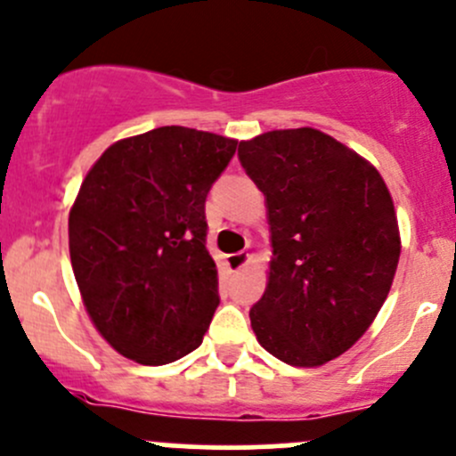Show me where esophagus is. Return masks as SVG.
<instances>
[{
	"label": "esophagus",
	"instance_id": "esophagus-1",
	"mask_svg": "<svg viewBox=\"0 0 456 456\" xmlns=\"http://www.w3.org/2000/svg\"><path fill=\"white\" fill-rule=\"evenodd\" d=\"M247 262H248L247 251H238V253H232V256H227V266L232 268V271H240Z\"/></svg>",
	"mask_w": 456,
	"mask_h": 456
}]
</instances>
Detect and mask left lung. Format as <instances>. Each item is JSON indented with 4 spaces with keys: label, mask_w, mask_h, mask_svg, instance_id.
Returning a JSON list of instances; mask_svg holds the SVG:
<instances>
[{
    "label": "left lung",
    "mask_w": 456,
    "mask_h": 456,
    "mask_svg": "<svg viewBox=\"0 0 456 456\" xmlns=\"http://www.w3.org/2000/svg\"><path fill=\"white\" fill-rule=\"evenodd\" d=\"M238 157L266 199L271 271L251 308L257 343L295 367L347 352L389 295L400 232L380 172L316 128L268 131Z\"/></svg>",
    "instance_id": "obj_1"
}]
</instances>
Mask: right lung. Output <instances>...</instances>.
I'll return each mask as SVG.
<instances>
[{
	"label": "right lung",
	"instance_id": "obj_1",
	"mask_svg": "<svg viewBox=\"0 0 456 456\" xmlns=\"http://www.w3.org/2000/svg\"><path fill=\"white\" fill-rule=\"evenodd\" d=\"M238 142L161 126L115 142L69 212L83 304L115 352L167 365L203 343L220 304L205 199Z\"/></svg>",
	"mask_w": 456,
	"mask_h": 456
}]
</instances>
